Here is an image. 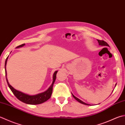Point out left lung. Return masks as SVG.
I'll return each instance as SVG.
<instances>
[{
    "label": "left lung",
    "instance_id": "8db88e82",
    "mask_svg": "<svg viewBox=\"0 0 125 125\" xmlns=\"http://www.w3.org/2000/svg\"><path fill=\"white\" fill-rule=\"evenodd\" d=\"M97 41H98V43H99V44L100 45H102V46H109V45L108 44H107V42H106L105 41H102V40H97ZM72 95H73V96L74 97V99H75V100H76L77 101H79L80 103H81V104H85V105H90V104H85V102H83L82 101H81V100H80L79 99H78V98H77L76 97H75L74 95H73V94H72Z\"/></svg>",
    "mask_w": 125,
    "mask_h": 125
}]
</instances>
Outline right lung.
Wrapping results in <instances>:
<instances>
[{
	"label": "right lung",
	"mask_w": 125,
	"mask_h": 125,
	"mask_svg": "<svg viewBox=\"0 0 125 125\" xmlns=\"http://www.w3.org/2000/svg\"><path fill=\"white\" fill-rule=\"evenodd\" d=\"M24 45H25V44H23L17 46V48H18L22 47V46H23ZM7 58H8V57H7L6 60L5 61V76H6V81L7 83V84H8L9 87L10 88L12 92L13 93V94L14 95V96H15L17 99H18L19 100H20L21 101L24 102V103H25L26 104H38L43 103V102L46 101L48 99H49L50 98L51 94H52V93L53 84L55 81V80L56 78V74H57V71H56V72L54 73V74H53L52 83L50 85V87L49 88V89L47 90H46L45 92L43 93H40L35 95H29L28 94H26L25 93H22L21 92H19L18 90H17L9 84V83L8 82V81H7V77H6V65Z\"/></svg>",
	"instance_id": "1"
}]
</instances>
